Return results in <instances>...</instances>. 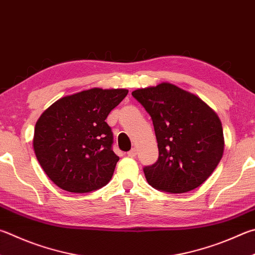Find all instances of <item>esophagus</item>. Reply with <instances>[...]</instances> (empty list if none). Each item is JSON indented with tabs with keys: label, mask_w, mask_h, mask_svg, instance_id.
I'll use <instances>...</instances> for the list:
<instances>
[{
	"label": "esophagus",
	"mask_w": 255,
	"mask_h": 255,
	"mask_svg": "<svg viewBox=\"0 0 255 255\" xmlns=\"http://www.w3.org/2000/svg\"><path fill=\"white\" fill-rule=\"evenodd\" d=\"M127 155L129 157H135L137 155V149L136 148H131V149L127 152Z\"/></svg>",
	"instance_id": "34e87169"
}]
</instances>
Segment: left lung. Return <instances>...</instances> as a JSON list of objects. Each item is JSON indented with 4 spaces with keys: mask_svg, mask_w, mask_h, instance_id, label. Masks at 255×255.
Wrapping results in <instances>:
<instances>
[{
    "mask_svg": "<svg viewBox=\"0 0 255 255\" xmlns=\"http://www.w3.org/2000/svg\"><path fill=\"white\" fill-rule=\"evenodd\" d=\"M131 95L150 115L158 145V160L143 168L148 184L168 193L201 186L223 156V128L217 114L200 97L169 82Z\"/></svg>",
    "mask_w": 255,
    "mask_h": 255,
    "instance_id": "8db88e82",
    "label": "left lung"
}]
</instances>
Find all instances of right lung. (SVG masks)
<instances>
[{"label":"right lung","instance_id":"right-lung-1","mask_svg":"<svg viewBox=\"0 0 255 255\" xmlns=\"http://www.w3.org/2000/svg\"><path fill=\"white\" fill-rule=\"evenodd\" d=\"M127 89H92L62 97L35 124L33 148L41 167L58 187L88 193L113 177L119 157L105 122Z\"/></svg>","mask_w":255,"mask_h":255}]
</instances>
